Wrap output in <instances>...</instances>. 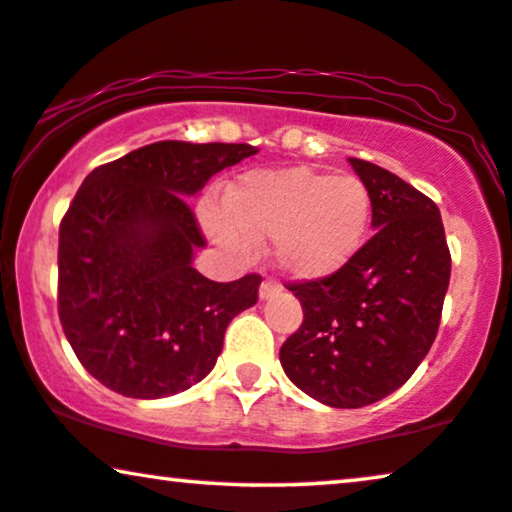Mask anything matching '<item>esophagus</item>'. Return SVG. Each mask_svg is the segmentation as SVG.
<instances>
[{
	"label": "esophagus",
	"instance_id": "obj_1",
	"mask_svg": "<svg viewBox=\"0 0 512 512\" xmlns=\"http://www.w3.org/2000/svg\"><path fill=\"white\" fill-rule=\"evenodd\" d=\"M278 292H281V283L274 281V278H264L262 285H260V297L269 299V297L278 295Z\"/></svg>",
	"mask_w": 512,
	"mask_h": 512
}]
</instances>
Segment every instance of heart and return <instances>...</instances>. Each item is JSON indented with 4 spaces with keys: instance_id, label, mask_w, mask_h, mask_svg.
Segmentation results:
<instances>
[{
    "instance_id": "b5f03b06",
    "label": "heart",
    "mask_w": 512,
    "mask_h": 512,
    "mask_svg": "<svg viewBox=\"0 0 512 512\" xmlns=\"http://www.w3.org/2000/svg\"><path fill=\"white\" fill-rule=\"evenodd\" d=\"M372 217V194L356 175L311 168L248 173L227 196V208L208 206L206 224L234 252L269 238L274 260L299 281L344 269L363 248Z\"/></svg>"
}]
</instances>
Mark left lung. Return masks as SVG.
I'll list each match as a JSON object with an SVG mask.
<instances>
[{"label":"left lung","instance_id":"8db88e82","mask_svg":"<svg viewBox=\"0 0 512 512\" xmlns=\"http://www.w3.org/2000/svg\"><path fill=\"white\" fill-rule=\"evenodd\" d=\"M349 161L372 194L374 234L337 274L288 283L304 320L281 346L292 384L342 410L412 377L438 335L452 271L438 206L386 168Z\"/></svg>","mask_w":512,"mask_h":512}]
</instances>
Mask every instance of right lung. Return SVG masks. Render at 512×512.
Listing matches in <instances>:
<instances>
[{
    "label": "right lung",
    "mask_w": 512,
    "mask_h": 512,
    "mask_svg": "<svg viewBox=\"0 0 512 512\" xmlns=\"http://www.w3.org/2000/svg\"><path fill=\"white\" fill-rule=\"evenodd\" d=\"M257 149L163 140L88 173L58 234V316L79 363L126 398L187 391L215 367L224 330L262 276L215 283L185 196Z\"/></svg>",
    "instance_id": "obj_1"
}]
</instances>
